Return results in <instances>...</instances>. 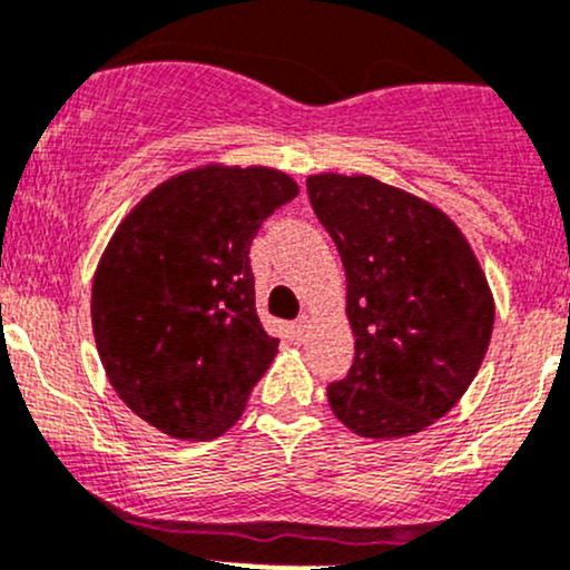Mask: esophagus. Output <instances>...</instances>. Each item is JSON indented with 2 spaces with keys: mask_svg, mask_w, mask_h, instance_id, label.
Listing matches in <instances>:
<instances>
[{
  "mask_svg": "<svg viewBox=\"0 0 570 570\" xmlns=\"http://www.w3.org/2000/svg\"><path fill=\"white\" fill-rule=\"evenodd\" d=\"M308 331H311V320H308V316H301V320H297L295 322V325H292V335H295V338L297 341H303L305 338V335H308Z\"/></svg>",
  "mask_w": 570,
  "mask_h": 570,
  "instance_id": "obj_1",
  "label": "esophagus"
}]
</instances>
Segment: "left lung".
I'll use <instances>...</instances> for the list:
<instances>
[{"mask_svg": "<svg viewBox=\"0 0 570 570\" xmlns=\"http://www.w3.org/2000/svg\"><path fill=\"white\" fill-rule=\"evenodd\" d=\"M305 188L344 262L355 333L350 374L327 385L333 415L368 440L417 434L487 357V275L459 226L406 190L365 175H314Z\"/></svg>", "mask_w": 570, "mask_h": 570, "instance_id": "left-lung-1", "label": "left lung"}]
</instances>
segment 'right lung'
Here are the masks:
<instances>
[{
    "instance_id": "obj_1",
    "label": "right lung",
    "mask_w": 570,
    "mask_h": 570,
    "mask_svg": "<svg viewBox=\"0 0 570 570\" xmlns=\"http://www.w3.org/2000/svg\"><path fill=\"white\" fill-rule=\"evenodd\" d=\"M297 183L265 166H202L125 215L92 281L106 376L149 426L215 440L239 421L278 338L256 316L248 250Z\"/></svg>"
}]
</instances>
